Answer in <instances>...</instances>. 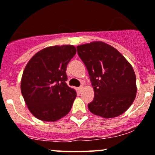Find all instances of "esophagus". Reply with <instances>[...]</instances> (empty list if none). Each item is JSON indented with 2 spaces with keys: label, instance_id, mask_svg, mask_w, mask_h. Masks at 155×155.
Instances as JSON below:
<instances>
[{
  "label": "esophagus",
  "instance_id": "1",
  "mask_svg": "<svg viewBox=\"0 0 155 155\" xmlns=\"http://www.w3.org/2000/svg\"><path fill=\"white\" fill-rule=\"evenodd\" d=\"M82 89H83V86H80L79 87H78V91H79V92H82Z\"/></svg>",
  "mask_w": 155,
  "mask_h": 155
}]
</instances>
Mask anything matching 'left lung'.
Listing matches in <instances>:
<instances>
[{
    "label": "left lung",
    "mask_w": 155,
    "mask_h": 155,
    "mask_svg": "<svg viewBox=\"0 0 155 155\" xmlns=\"http://www.w3.org/2000/svg\"><path fill=\"white\" fill-rule=\"evenodd\" d=\"M77 53L88 71L94 98L88 103L94 114L113 118L123 114L136 97V76L125 57L107 44L79 45Z\"/></svg>",
    "instance_id": "8db88e82"
}]
</instances>
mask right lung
I'll return each instance as SVG.
<instances>
[{"label": "right lung", "mask_w": 155, "mask_h": 155, "mask_svg": "<svg viewBox=\"0 0 155 155\" xmlns=\"http://www.w3.org/2000/svg\"><path fill=\"white\" fill-rule=\"evenodd\" d=\"M76 52L72 45L49 47L27 63L21 90L29 110L36 118L54 122L71 110L76 93L67 84L66 70Z\"/></svg>", "instance_id": "add662e5"}]
</instances>
